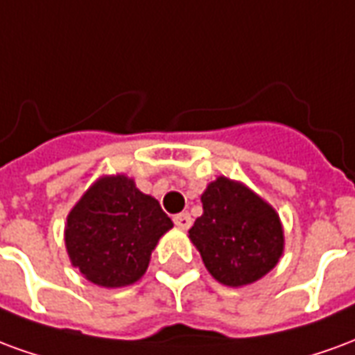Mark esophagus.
<instances>
[{
  "label": "esophagus",
  "instance_id": "obj_1",
  "mask_svg": "<svg viewBox=\"0 0 355 355\" xmlns=\"http://www.w3.org/2000/svg\"><path fill=\"white\" fill-rule=\"evenodd\" d=\"M173 223L180 230H188L192 226V216L188 215V213H178V215L173 216Z\"/></svg>",
  "mask_w": 355,
  "mask_h": 355
}]
</instances>
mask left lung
Segmentation results:
<instances>
[{"label":"left lung","instance_id":"8db88e82","mask_svg":"<svg viewBox=\"0 0 355 355\" xmlns=\"http://www.w3.org/2000/svg\"><path fill=\"white\" fill-rule=\"evenodd\" d=\"M203 215L188 238L216 282L243 287L274 270L285 247L283 224L268 201L228 177L209 182L201 193Z\"/></svg>","mask_w":355,"mask_h":355}]
</instances>
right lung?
Masks as SVG:
<instances>
[{
    "instance_id": "add662e5",
    "label": "right lung",
    "mask_w": 355,
    "mask_h": 355,
    "mask_svg": "<svg viewBox=\"0 0 355 355\" xmlns=\"http://www.w3.org/2000/svg\"><path fill=\"white\" fill-rule=\"evenodd\" d=\"M173 228L159 201L127 175H104L68 213L66 253L87 282L117 289L139 282L152 251Z\"/></svg>"
}]
</instances>
